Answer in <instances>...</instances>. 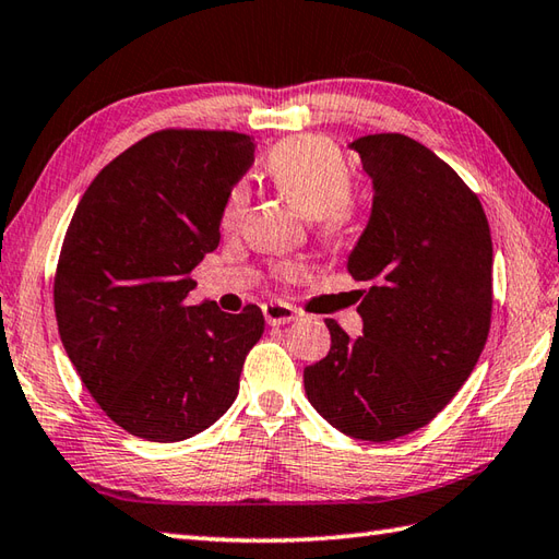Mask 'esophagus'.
Masks as SVG:
<instances>
[{
  "instance_id": "esophagus-1",
  "label": "esophagus",
  "mask_w": 559,
  "mask_h": 559,
  "mask_svg": "<svg viewBox=\"0 0 559 559\" xmlns=\"http://www.w3.org/2000/svg\"><path fill=\"white\" fill-rule=\"evenodd\" d=\"M263 316L270 325H284V323L294 321V318H299V311H296L289 304H265Z\"/></svg>"
}]
</instances>
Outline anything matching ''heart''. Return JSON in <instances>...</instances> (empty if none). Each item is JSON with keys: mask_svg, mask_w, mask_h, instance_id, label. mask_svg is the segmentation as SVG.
Returning a JSON list of instances; mask_svg holds the SVG:
<instances>
[{"mask_svg": "<svg viewBox=\"0 0 559 559\" xmlns=\"http://www.w3.org/2000/svg\"><path fill=\"white\" fill-rule=\"evenodd\" d=\"M265 174L284 198L306 216H313L316 234L323 241H343L357 229L361 204L352 188V168L335 142L318 134L282 140L265 158ZM248 210L246 183H234L222 207V229L234 231ZM284 275H296V265H284Z\"/></svg>", "mask_w": 559, "mask_h": 559, "instance_id": "obj_1", "label": "heart"}]
</instances>
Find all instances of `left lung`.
I'll return each instance as SVG.
<instances>
[{
  "instance_id": "obj_1",
  "label": "left lung",
  "mask_w": 559,
  "mask_h": 559,
  "mask_svg": "<svg viewBox=\"0 0 559 559\" xmlns=\"http://www.w3.org/2000/svg\"><path fill=\"white\" fill-rule=\"evenodd\" d=\"M373 178V210L349 275L369 282L349 340L304 369L311 405L343 435L391 441L429 425L475 369L492 323V236L455 170L401 132L352 142Z\"/></svg>"
}]
</instances>
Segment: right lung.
I'll return each mask as SVG.
<instances>
[{
    "label": "right lung",
    "mask_w": 559,
    "mask_h": 559,
    "mask_svg": "<svg viewBox=\"0 0 559 559\" xmlns=\"http://www.w3.org/2000/svg\"><path fill=\"white\" fill-rule=\"evenodd\" d=\"M253 152L243 132H152L91 180L67 226L57 328L91 397L132 437L183 441L236 401L263 311L186 299L190 272L219 246L224 198Z\"/></svg>",
    "instance_id": "right-lung-1"
}]
</instances>
